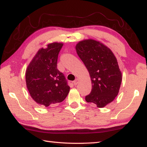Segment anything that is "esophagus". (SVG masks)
I'll return each instance as SVG.
<instances>
[{"label": "esophagus", "mask_w": 147, "mask_h": 147, "mask_svg": "<svg viewBox=\"0 0 147 147\" xmlns=\"http://www.w3.org/2000/svg\"><path fill=\"white\" fill-rule=\"evenodd\" d=\"M78 82H79V80L78 79V78H76L75 80H74V82H73V83H74V86H76L77 84H78Z\"/></svg>", "instance_id": "esophagus-1"}]
</instances>
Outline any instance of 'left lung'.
<instances>
[{"mask_svg": "<svg viewBox=\"0 0 147 147\" xmlns=\"http://www.w3.org/2000/svg\"><path fill=\"white\" fill-rule=\"evenodd\" d=\"M76 50L91 79V91L86 100L103 108L117 96L121 86L122 74L115 56L108 47L93 39L79 42Z\"/></svg>", "mask_w": 147, "mask_h": 147, "instance_id": "8db88e82", "label": "left lung"}]
</instances>
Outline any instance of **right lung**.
<instances>
[{"label":"right lung","instance_id":"obj_1","mask_svg":"<svg viewBox=\"0 0 147 147\" xmlns=\"http://www.w3.org/2000/svg\"><path fill=\"white\" fill-rule=\"evenodd\" d=\"M62 47V43H53L40 49L26 69L27 88L33 100L42 106L61 102L69 92L67 80L57 69Z\"/></svg>","mask_w":147,"mask_h":147}]
</instances>
